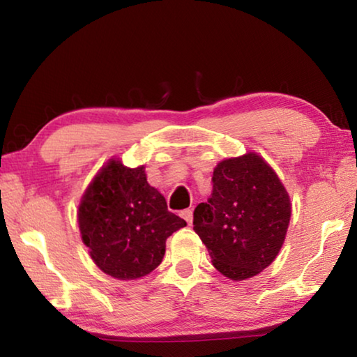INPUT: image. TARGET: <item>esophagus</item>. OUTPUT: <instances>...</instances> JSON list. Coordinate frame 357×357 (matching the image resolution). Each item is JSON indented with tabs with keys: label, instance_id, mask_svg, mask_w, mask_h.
<instances>
[{
	"label": "esophagus",
	"instance_id": "34e87169",
	"mask_svg": "<svg viewBox=\"0 0 357 357\" xmlns=\"http://www.w3.org/2000/svg\"><path fill=\"white\" fill-rule=\"evenodd\" d=\"M181 216L185 219V222L189 225L192 224V219H194V214H192V209H184V211H181Z\"/></svg>",
	"mask_w": 357,
	"mask_h": 357
}]
</instances>
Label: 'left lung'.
Listing matches in <instances>:
<instances>
[{
    "mask_svg": "<svg viewBox=\"0 0 357 357\" xmlns=\"http://www.w3.org/2000/svg\"><path fill=\"white\" fill-rule=\"evenodd\" d=\"M211 181V197L194 211V230L224 276L235 281L256 276L284 243L289 195L273 169L252 152L218 163Z\"/></svg>",
    "mask_w": 357,
    "mask_h": 357,
    "instance_id": "obj_1",
    "label": "left lung"
}]
</instances>
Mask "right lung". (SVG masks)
<instances>
[{
	"mask_svg": "<svg viewBox=\"0 0 357 357\" xmlns=\"http://www.w3.org/2000/svg\"><path fill=\"white\" fill-rule=\"evenodd\" d=\"M79 230L90 257L106 275L137 280L158 267L165 241L185 220L169 213L151 188L144 167L111 160L100 169L79 205Z\"/></svg>",
	"mask_w": 357,
	"mask_h": 357,
	"instance_id": "right-lung-1",
	"label": "right lung"
}]
</instances>
